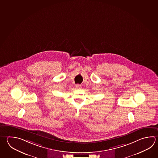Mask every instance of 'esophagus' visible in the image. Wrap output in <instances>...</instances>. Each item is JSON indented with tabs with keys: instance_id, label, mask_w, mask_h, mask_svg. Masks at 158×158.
Masks as SVG:
<instances>
[{
	"instance_id": "esophagus-1",
	"label": "esophagus",
	"mask_w": 158,
	"mask_h": 158,
	"mask_svg": "<svg viewBox=\"0 0 158 158\" xmlns=\"http://www.w3.org/2000/svg\"><path fill=\"white\" fill-rule=\"evenodd\" d=\"M75 87H76V88H77V89H80L81 88V85H79V84H77L76 85H75Z\"/></svg>"
}]
</instances>
